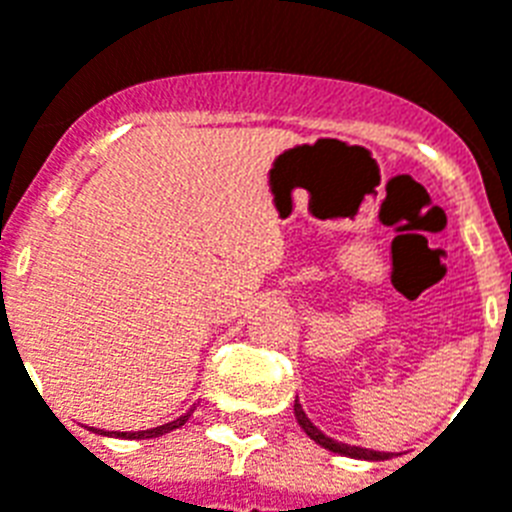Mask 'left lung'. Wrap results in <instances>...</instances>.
Wrapping results in <instances>:
<instances>
[{"mask_svg":"<svg viewBox=\"0 0 512 512\" xmlns=\"http://www.w3.org/2000/svg\"><path fill=\"white\" fill-rule=\"evenodd\" d=\"M295 418H298V424H301L303 432L308 434V437L314 439L316 445L327 447V450H332V453H340V455H348V458H358V460H387L390 458V453H377V450H366V447H353V445H342V442H335V439H329L327 434H322L319 429H316L311 421L306 418V413H303L301 403L295 400Z\"/></svg>","mask_w":512,"mask_h":512,"instance_id":"8db88e82","label":"left lung"}]
</instances>
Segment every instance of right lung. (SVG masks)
Here are the masks:
<instances>
[{
	"label": "right lung",
	"mask_w": 512,
	"mask_h": 512,
	"mask_svg": "<svg viewBox=\"0 0 512 512\" xmlns=\"http://www.w3.org/2000/svg\"><path fill=\"white\" fill-rule=\"evenodd\" d=\"M190 413H185V416H180L177 421H170V424L164 426H156V429H146V432H114L117 437H125V439H151V437H162V434L172 432V429H177V426H183L185 421H188Z\"/></svg>",
	"instance_id": "add662e5"
}]
</instances>
